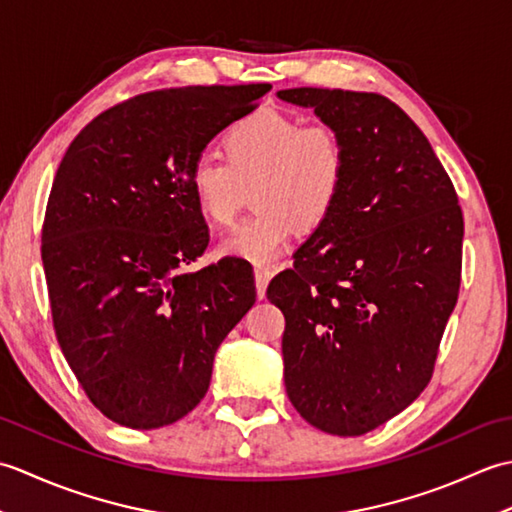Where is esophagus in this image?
I'll list each match as a JSON object with an SVG mask.
<instances>
[{
  "label": "esophagus",
  "mask_w": 512,
  "mask_h": 512,
  "mask_svg": "<svg viewBox=\"0 0 512 512\" xmlns=\"http://www.w3.org/2000/svg\"><path fill=\"white\" fill-rule=\"evenodd\" d=\"M273 279V270L264 268V266H257L255 268V284H257V297L264 299L266 297V288H268V281Z\"/></svg>",
  "instance_id": "1"
}]
</instances>
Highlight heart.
I'll list each match as a JSON object with an SVG mask.
<instances>
[{
	"mask_svg": "<svg viewBox=\"0 0 512 512\" xmlns=\"http://www.w3.org/2000/svg\"><path fill=\"white\" fill-rule=\"evenodd\" d=\"M224 158L200 156L189 187L204 217L231 224L253 189L257 211L228 233L220 250L257 266L273 262L299 224L321 226L339 204L347 149L339 129L279 110L244 116L224 134Z\"/></svg>",
	"mask_w": 512,
	"mask_h": 512,
	"instance_id": "1",
	"label": "heart"
}]
</instances>
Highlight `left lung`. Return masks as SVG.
I'll list each match as a JSON object with an SVG mask.
<instances>
[{"label":"left lung","instance_id":"obj_1","mask_svg":"<svg viewBox=\"0 0 512 512\" xmlns=\"http://www.w3.org/2000/svg\"><path fill=\"white\" fill-rule=\"evenodd\" d=\"M339 129V204L266 290L284 312L288 398L332 436H363L429 385L460 292L464 220L427 136L374 92L292 88Z\"/></svg>","mask_w":512,"mask_h":512}]
</instances>
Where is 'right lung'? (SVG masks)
<instances>
[{
    "mask_svg": "<svg viewBox=\"0 0 512 512\" xmlns=\"http://www.w3.org/2000/svg\"><path fill=\"white\" fill-rule=\"evenodd\" d=\"M270 90L189 85L134 96L76 136L41 231L52 323L92 405L129 429L184 418L211 383L217 347L255 303L253 266L209 246L189 171Z\"/></svg>",
    "mask_w": 512,
    "mask_h": 512,
    "instance_id": "right-lung-1",
    "label": "right lung"
}]
</instances>
